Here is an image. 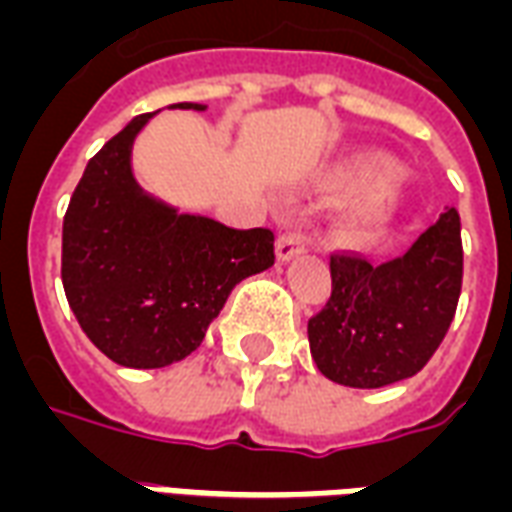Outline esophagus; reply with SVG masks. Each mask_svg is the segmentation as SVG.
Masks as SVG:
<instances>
[{
    "instance_id": "obj_1",
    "label": "esophagus",
    "mask_w": 512,
    "mask_h": 512,
    "mask_svg": "<svg viewBox=\"0 0 512 512\" xmlns=\"http://www.w3.org/2000/svg\"><path fill=\"white\" fill-rule=\"evenodd\" d=\"M307 251V240L297 232H286L278 237V245H275V253H278V261H291L294 256Z\"/></svg>"
}]
</instances>
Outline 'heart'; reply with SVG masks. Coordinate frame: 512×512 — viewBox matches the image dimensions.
Returning a JSON list of instances; mask_svg holds the SVG:
<instances>
[{
  "instance_id": "1",
  "label": "heart",
  "mask_w": 512,
  "mask_h": 512,
  "mask_svg": "<svg viewBox=\"0 0 512 512\" xmlns=\"http://www.w3.org/2000/svg\"><path fill=\"white\" fill-rule=\"evenodd\" d=\"M394 167V161L383 153H356L351 159L326 175V186L332 191H364L383 180ZM399 207L397 188H375L370 194L356 199L340 218H337V237L351 245H367L378 240L383 229L391 224V218Z\"/></svg>"
}]
</instances>
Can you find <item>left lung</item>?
I'll list each match as a JSON object with an SVG mask.
<instances>
[{
  "instance_id": "1",
  "label": "left lung",
  "mask_w": 512,
  "mask_h": 512,
  "mask_svg": "<svg viewBox=\"0 0 512 512\" xmlns=\"http://www.w3.org/2000/svg\"><path fill=\"white\" fill-rule=\"evenodd\" d=\"M461 224L445 207L386 264L332 256V297L307 324L315 367L334 383L380 388L413 378L443 343L461 294Z\"/></svg>"
}]
</instances>
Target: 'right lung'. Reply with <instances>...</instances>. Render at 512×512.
Wrapping results in <instances>:
<instances>
[{"instance_id": "obj_1", "label": "right lung", "mask_w": 512, "mask_h": 512, "mask_svg": "<svg viewBox=\"0 0 512 512\" xmlns=\"http://www.w3.org/2000/svg\"><path fill=\"white\" fill-rule=\"evenodd\" d=\"M151 118H132L88 161L61 232V283L80 329L132 370H159L197 351L232 288L275 264L270 229L180 213L137 183L132 145Z\"/></svg>"}]
</instances>
